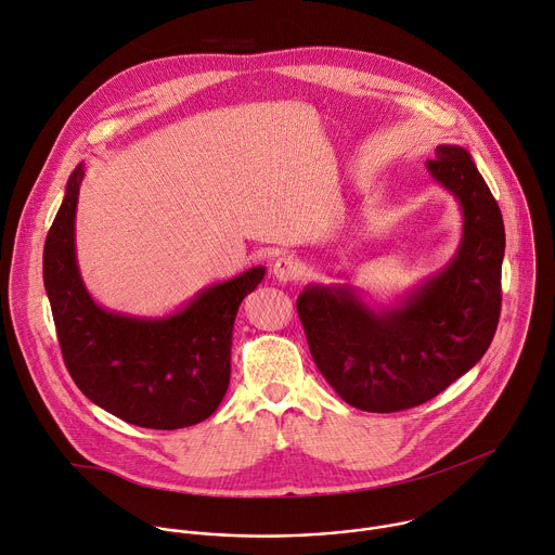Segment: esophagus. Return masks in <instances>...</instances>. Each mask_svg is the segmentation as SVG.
<instances>
[{"label":"esophagus","instance_id":"34e87169","mask_svg":"<svg viewBox=\"0 0 555 555\" xmlns=\"http://www.w3.org/2000/svg\"><path fill=\"white\" fill-rule=\"evenodd\" d=\"M272 274L276 276V281L281 283H289L296 281L300 274V261L294 257H279L272 266Z\"/></svg>","mask_w":555,"mask_h":555}]
</instances>
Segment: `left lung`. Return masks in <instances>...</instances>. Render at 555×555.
Listing matches in <instances>:
<instances>
[{"mask_svg": "<svg viewBox=\"0 0 555 555\" xmlns=\"http://www.w3.org/2000/svg\"><path fill=\"white\" fill-rule=\"evenodd\" d=\"M463 217L450 263L395 305H369L353 285H307L296 309L311 358L340 398L369 413L420 406L488 351L501 315L503 215L472 155L439 144L426 163Z\"/></svg>", "mask_w": 555, "mask_h": 555, "instance_id": "left-lung-1", "label": "left lung"}]
</instances>
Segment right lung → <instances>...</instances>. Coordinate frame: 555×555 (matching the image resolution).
<instances>
[{
	"label": "right lung",
	"mask_w": 555,
	"mask_h": 555,
	"mask_svg": "<svg viewBox=\"0 0 555 555\" xmlns=\"http://www.w3.org/2000/svg\"><path fill=\"white\" fill-rule=\"evenodd\" d=\"M83 176L86 165L72 171L43 246V285L63 362L86 398L127 424L195 426L223 400L236 311L266 268L215 283L163 319L101 307L76 263L74 219Z\"/></svg>",
	"instance_id": "obj_1"
}]
</instances>
